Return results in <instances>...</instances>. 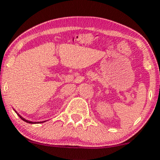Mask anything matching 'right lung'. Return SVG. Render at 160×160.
Wrapping results in <instances>:
<instances>
[{"label": "right lung", "mask_w": 160, "mask_h": 160, "mask_svg": "<svg viewBox=\"0 0 160 160\" xmlns=\"http://www.w3.org/2000/svg\"><path fill=\"white\" fill-rule=\"evenodd\" d=\"M18 114V115H19V118H21L22 119V120H23V121H24V122H28V123H31V124H35V123H39V122H31V121H28V120H26V119H25V118H23V117H21V116H20V115H19V114Z\"/></svg>", "instance_id": "obj_1"}]
</instances>
